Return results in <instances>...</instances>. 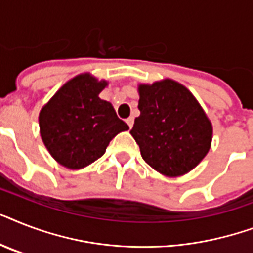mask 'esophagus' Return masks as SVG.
<instances>
[{
    "mask_svg": "<svg viewBox=\"0 0 253 253\" xmlns=\"http://www.w3.org/2000/svg\"><path fill=\"white\" fill-rule=\"evenodd\" d=\"M126 123L127 125H128V127H132V125H134V118H132V117H130V118H127L126 119Z\"/></svg>",
    "mask_w": 253,
    "mask_h": 253,
    "instance_id": "obj_1",
    "label": "esophagus"
}]
</instances>
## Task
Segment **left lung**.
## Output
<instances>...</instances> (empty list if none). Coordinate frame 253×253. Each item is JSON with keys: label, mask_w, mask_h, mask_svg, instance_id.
I'll return each instance as SVG.
<instances>
[{"label": "left lung", "mask_w": 253, "mask_h": 253, "mask_svg": "<svg viewBox=\"0 0 253 253\" xmlns=\"http://www.w3.org/2000/svg\"><path fill=\"white\" fill-rule=\"evenodd\" d=\"M139 110L130 131L143 160L164 176H182L210 150L212 126L194 95L166 79L139 85Z\"/></svg>", "instance_id": "obj_1"}]
</instances>
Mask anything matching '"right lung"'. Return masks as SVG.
Masks as SVG:
<instances>
[{"label":"right lung","instance_id":"obj_1","mask_svg":"<svg viewBox=\"0 0 253 253\" xmlns=\"http://www.w3.org/2000/svg\"><path fill=\"white\" fill-rule=\"evenodd\" d=\"M106 85L89 73L79 75L41 110L42 140L61 166L69 169L89 166L105 154L115 135L128 130L113 105L98 97Z\"/></svg>","mask_w":253,"mask_h":253}]
</instances>
